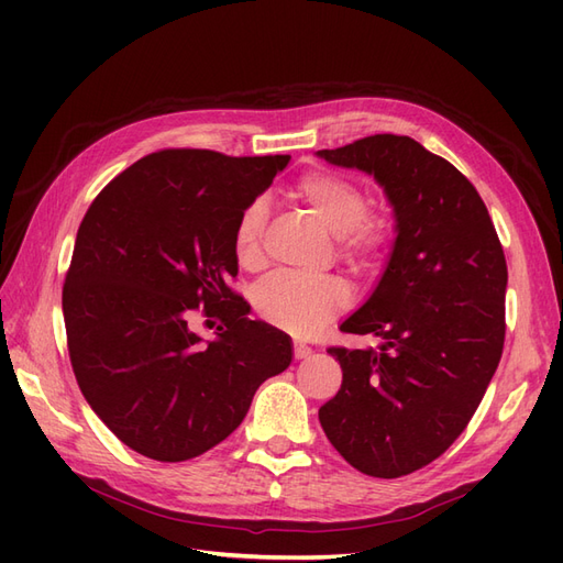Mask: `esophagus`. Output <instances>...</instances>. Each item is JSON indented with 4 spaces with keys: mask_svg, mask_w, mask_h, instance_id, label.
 Listing matches in <instances>:
<instances>
[{
    "mask_svg": "<svg viewBox=\"0 0 563 563\" xmlns=\"http://www.w3.org/2000/svg\"><path fill=\"white\" fill-rule=\"evenodd\" d=\"M308 354H312V347L302 345V343H294V356H296V360H305V356H308Z\"/></svg>",
    "mask_w": 563,
    "mask_h": 563,
    "instance_id": "34e87169",
    "label": "esophagus"
}]
</instances>
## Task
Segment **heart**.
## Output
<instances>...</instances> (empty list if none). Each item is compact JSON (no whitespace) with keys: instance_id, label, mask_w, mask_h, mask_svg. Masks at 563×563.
<instances>
[{"instance_id":"obj_1","label":"heart","mask_w":563,"mask_h":563,"mask_svg":"<svg viewBox=\"0 0 563 563\" xmlns=\"http://www.w3.org/2000/svg\"><path fill=\"white\" fill-rule=\"evenodd\" d=\"M319 223L335 234V253L354 275H376L395 246L389 220L368 209V195L360 183L329 168H312L288 190ZM267 209L261 199L240 213L232 232L234 261L242 269L263 265V234ZM253 310L269 327L291 335H312L347 308L345 286L333 277L296 279L275 275L255 286Z\"/></svg>"}]
</instances>
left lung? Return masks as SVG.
Wrapping results in <instances>:
<instances>
[{"mask_svg":"<svg viewBox=\"0 0 563 563\" xmlns=\"http://www.w3.org/2000/svg\"><path fill=\"white\" fill-rule=\"evenodd\" d=\"M319 157L376 176L397 216L378 288L340 327L383 343L329 347L343 383L319 422L354 470L397 479L444 453L486 395L505 345V253L476 187L408 135Z\"/></svg>","mask_w":563,"mask_h":563,"instance_id":"left-lung-1","label":"left lung"}]
</instances>
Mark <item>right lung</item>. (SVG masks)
<instances>
[{
	"label": "right lung",
	"mask_w": 563,
	"mask_h": 563,
	"mask_svg": "<svg viewBox=\"0 0 563 563\" xmlns=\"http://www.w3.org/2000/svg\"><path fill=\"white\" fill-rule=\"evenodd\" d=\"M288 159L157 150L84 216L63 284L67 352L84 399L135 453L159 463L207 453L291 364L288 335L251 321L230 286L236 218ZM197 311L221 321L211 344L186 327Z\"/></svg>",
	"instance_id": "right-lung-1"
}]
</instances>
